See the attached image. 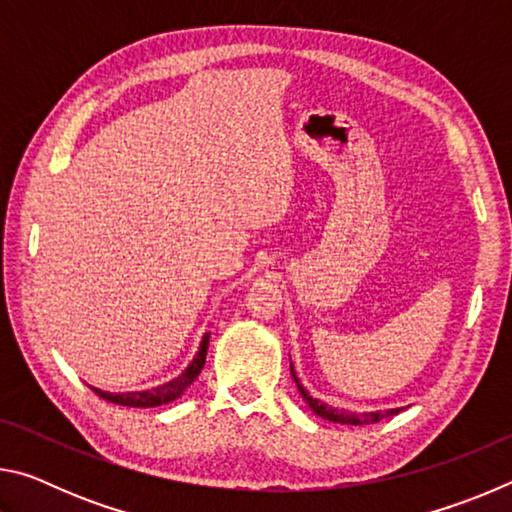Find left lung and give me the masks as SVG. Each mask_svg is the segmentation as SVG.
<instances>
[{
  "label": "left lung",
  "mask_w": 512,
  "mask_h": 512,
  "mask_svg": "<svg viewBox=\"0 0 512 512\" xmlns=\"http://www.w3.org/2000/svg\"><path fill=\"white\" fill-rule=\"evenodd\" d=\"M291 377L293 381H296L298 391L302 395V400H305L309 404V409L314 411L316 415H320L323 420H329V422H341V424H375L379 420L388 418V415H395L400 413V409H388V411H370V413H348L343 409H334V406H329L325 402L316 400V397H311L309 391L305 386L300 384V379L296 377V370H293V363H291Z\"/></svg>",
  "instance_id": "left-lung-1"
}]
</instances>
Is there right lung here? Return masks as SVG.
I'll use <instances>...</instances> for the list:
<instances>
[{
  "label": "right lung",
  "mask_w": 512,
  "mask_h": 512,
  "mask_svg": "<svg viewBox=\"0 0 512 512\" xmlns=\"http://www.w3.org/2000/svg\"><path fill=\"white\" fill-rule=\"evenodd\" d=\"M207 345H210V334L203 336L201 345H198V352L196 357L192 359V363L185 368L183 375H178L176 379L167 381V384L162 386H155L151 391H133V393H108V391H101V388H94L90 386L94 393H97L101 400H108L112 404H119V406H135V409H151V406H162V404H169L173 400H178L180 395H183L189 386L194 384V379L201 375V370L205 366V354H207Z\"/></svg>",
  "instance_id": "add662e5"
}]
</instances>
